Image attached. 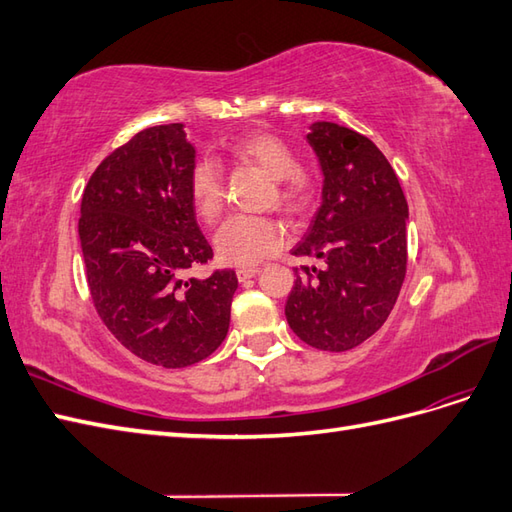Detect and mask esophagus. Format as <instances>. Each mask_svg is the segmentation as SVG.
<instances>
[{"instance_id":"34e87169","label":"esophagus","mask_w":512,"mask_h":512,"mask_svg":"<svg viewBox=\"0 0 512 512\" xmlns=\"http://www.w3.org/2000/svg\"><path fill=\"white\" fill-rule=\"evenodd\" d=\"M260 271L256 269V267H243V269H237V277H239V282H247L250 280V277H256Z\"/></svg>"}]
</instances>
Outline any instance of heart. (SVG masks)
<instances>
[{"mask_svg":"<svg viewBox=\"0 0 512 512\" xmlns=\"http://www.w3.org/2000/svg\"><path fill=\"white\" fill-rule=\"evenodd\" d=\"M232 156L260 166L277 181L275 203L286 211H303L309 203V188L297 173L299 160L294 151L271 134H254L241 138L230 147ZM190 198L200 220L213 222L224 207V175L222 166L213 158L198 160L188 179ZM215 254L226 265L252 267L260 260L280 252L284 245V226L265 215H232L213 237Z\"/></svg>","mask_w":512,"mask_h":512,"instance_id":"b5f03b06","label":"heart"}]
</instances>
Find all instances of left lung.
I'll list each match as a JSON object with an SVG mask.
<instances>
[{
	"label": "left lung",
	"instance_id": "obj_1",
	"mask_svg": "<svg viewBox=\"0 0 512 512\" xmlns=\"http://www.w3.org/2000/svg\"><path fill=\"white\" fill-rule=\"evenodd\" d=\"M322 170V203L294 256L303 267L286 301L307 346L344 352L374 335L399 297L408 262V203L384 153L367 136L316 121L305 136Z\"/></svg>",
	"mask_w": 512,
	"mask_h": 512
}]
</instances>
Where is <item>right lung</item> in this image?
Returning a JSON list of instances; mask_svg holds the SVG:
<instances>
[{
    "label": "right lung",
    "instance_id": "right-lung-1",
    "mask_svg": "<svg viewBox=\"0 0 512 512\" xmlns=\"http://www.w3.org/2000/svg\"><path fill=\"white\" fill-rule=\"evenodd\" d=\"M183 123L153 126L106 156L81 200L79 239L91 299L138 359L188 367L220 348L239 286L235 271L188 277L213 250L196 222Z\"/></svg>",
    "mask_w": 512,
    "mask_h": 512
}]
</instances>
